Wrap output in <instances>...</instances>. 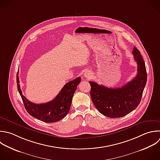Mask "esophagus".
<instances>
[{
  "mask_svg": "<svg viewBox=\"0 0 160 160\" xmlns=\"http://www.w3.org/2000/svg\"><path fill=\"white\" fill-rule=\"evenodd\" d=\"M84 76L86 78H91V73L89 71H86L84 73Z\"/></svg>",
  "mask_w": 160,
  "mask_h": 160,
  "instance_id": "esophagus-1",
  "label": "esophagus"
}]
</instances>
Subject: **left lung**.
Returning a JSON list of instances; mask_svg holds the SVG:
<instances>
[{"label":"left lung","instance_id":"8db88e82","mask_svg":"<svg viewBox=\"0 0 160 160\" xmlns=\"http://www.w3.org/2000/svg\"><path fill=\"white\" fill-rule=\"evenodd\" d=\"M132 54L138 64V73L131 81L118 88H109L89 81L92 101L102 114L109 118L123 117L139 105L147 81L145 63L138 49Z\"/></svg>","mask_w":160,"mask_h":160}]
</instances>
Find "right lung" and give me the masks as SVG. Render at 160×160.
Wrapping results in <instances>:
<instances>
[{
    "label": "right lung",
    "instance_id": "1",
    "mask_svg": "<svg viewBox=\"0 0 160 160\" xmlns=\"http://www.w3.org/2000/svg\"><path fill=\"white\" fill-rule=\"evenodd\" d=\"M16 79L18 91L28 113L43 122H54L62 119L69 112L73 95L81 78L79 77L66 83L54 99L43 104L32 102L22 95L19 85L18 72Z\"/></svg>",
    "mask_w": 160,
    "mask_h": 160
}]
</instances>
